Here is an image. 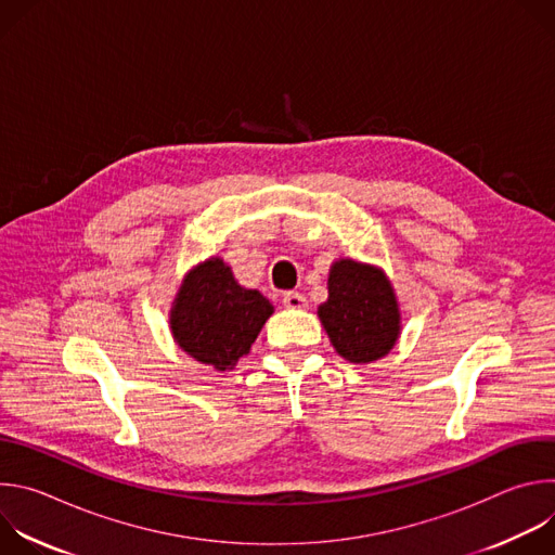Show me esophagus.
Returning a JSON list of instances; mask_svg holds the SVG:
<instances>
[{"mask_svg": "<svg viewBox=\"0 0 555 555\" xmlns=\"http://www.w3.org/2000/svg\"><path fill=\"white\" fill-rule=\"evenodd\" d=\"M283 305L287 309H302V307H307V298L298 292H285L283 294Z\"/></svg>", "mask_w": 555, "mask_h": 555, "instance_id": "1", "label": "esophagus"}]
</instances>
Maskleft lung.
<instances>
[{"instance_id":"obj_1","label":"left lung","mask_w":555,"mask_h":555,"mask_svg":"<svg viewBox=\"0 0 555 555\" xmlns=\"http://www.w3.org/2000/svg\"><path fill=\"white\" fill-rule=\"evenodd\" d=\"M334 349L362 364L386 356L400 336V309L386 276L364 263L340 259L330 272V298L319 307Z\"/></svg>"}]
</instances>
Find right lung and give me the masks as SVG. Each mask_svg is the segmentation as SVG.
<instances>
[{"instance_id": "right-lung-1", "label": "right lung", "mask_w": 555, "mask_h": 555, "mask_svg": "<svg viewBox=\"0 0 555 555\" xmlns=\"http://www.w3.org/2000/svg\"><path fill=\"white\" fill-rule=\"evenodd\" d=\"M272 311L263 294L236 285L221 259H208L184 279L171 330L189 356L223 371L250 351Z\"/></svg>"}]
</instances>
